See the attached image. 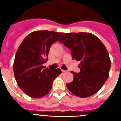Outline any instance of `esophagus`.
<instances>
[{
    "label": "esophagus",
    "mask_w": 121,
    "mask_h": 121,
    "mask_svg": "<svg viewBox=\"0 0 121 121\" xmlns=\"http://www.w3.org/2000/svg\"><path fill=\"white\" fill-rule=\"evenodd\" d=\"M61 72H62L63 73H65V72H66V70H62V69H61Z\"/></svg>",
    "instance_id": "obj_1"
}]
</instances>
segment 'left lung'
<instances>
[{
	"label": "left lung",
	"instance_id": "8db88e82",
	"mask_svg": "<svg viewBox=\"0 0 121 121\" xmlns=\"http://www.w3.org/2000/svg\"><path fill=\"white\" fill-rule=\"evenodd\" d=\"M59 41L70 49L72 58L80 63V71L72 72L73 80L66 84L67 88L79 97L96 94L109 77L111 66L105 46L89 33H66Z\"/></svg>",
	"mask_w": 121,
	"mask_h": 121
}]
</instances>
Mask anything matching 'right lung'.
<instances>
[{"label": "right lung", "mask_w": 121, "mask_h": 121, "mask_svg": "<svg viewBox=\"0 0 121 121\" xmlns=\"http://www.w3.org/2000/svg\"><path fill=\"white\" fill-rule=\"evenodd\" d=\"M64 33L36 31L22 41L16 54L14 73L18 86L29 97L38 99L51 90L53 80L61 71L49 70L43 65L48 61L51 46Z\"/></svg>", "instance_id": "right-lung-1"}]
</instances>
